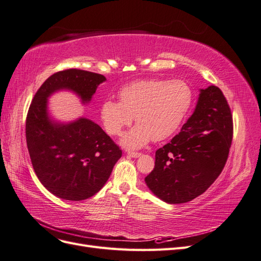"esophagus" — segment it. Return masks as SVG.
<instances>
[{"mask_svg":"<svg viewBox=\"0 0 261 261\" xmlns=\"http://www.w3.org/2000/svg\"><path fill=\"white\" fill-rule=\"evenodd\" d=\"M128 155L132 158H138L141 155L140 152H135V151H128Z\"/></svg>","mask_w":261,"mask_h":261,"instance_id":"obj_1","label":"esophagus"}]
</instances>
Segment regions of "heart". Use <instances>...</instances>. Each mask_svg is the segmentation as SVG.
Returning <instances> with one entry per match:
<instances>
[{
  "mask_svg": "<svg viewBox=\"0 0 261 261\" xmlns=\"http://www.w3.org/2000/svg\"><path fill=\"white\" fill-rule=\"evenodd\" d=\"M120 99L102 103L101 121L109 134L121 135L135 116L137 124L121 139L124 147L135 149L173 135L192 107L193 91L180 80H147L125 86Z\"/></svg>",
  "mask_w": 261,
  "mask_h": 261,
  "instance_id": "b5f03b06",
  "label": "heart"
}]
</instances>
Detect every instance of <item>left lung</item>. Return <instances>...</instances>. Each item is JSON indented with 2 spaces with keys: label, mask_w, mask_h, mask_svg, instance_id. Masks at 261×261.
Returning <instances> with one entry per match:
<instances>
[{
  "label": "left lung",
  "mask_w": 261,
  "mask_h": 261,
  "mask_svg": "<svg viewBox=\"0 0 261 261\" xmlns=\"http://www.w3.org/2000/svg\"><path fill=\"white\" fill-rule=\"evenodd\" d=\"M227 101L216 86L199 90L192 116L171 143L155 151L148 188L168 203L188 202L203 194L222 172L232 144Z\"/></svg>",
  "instance_id": "1"
}]
</instances>
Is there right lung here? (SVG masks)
Instances as JSON below:
<instances>
[{
    "label": "right lung",
    "instance_id": "obj_1",
    "mask_svg": "<svg viewBox=\"0 0 261 261\" xmlns=\"http://www.w3.org/2000/svg\"><path fill=\"white\" fill-rule=\"evenodd\" d=\"M103 75L66 69L46 80L35 94L26 120L29 155L41 184L64 200L81 201L97 194L111 175L122 150L87 117L61 122L49 112V98L70 91L86 106L105 83Z\"/></svg>",
    "mask_w": 261,
    "mask_h": 261
}]
</instances>
